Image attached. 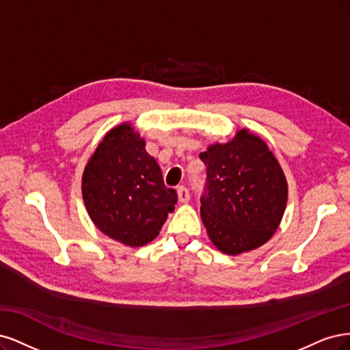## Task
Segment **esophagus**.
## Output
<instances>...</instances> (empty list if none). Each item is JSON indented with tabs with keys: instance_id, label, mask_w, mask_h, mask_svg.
<instances>
[{
	"instance_id": "1",
	"label": "esophagus",
	"mask_w": 350,
	"mask_h": 350,
	"mask_svg": "<svg viewBox=\"0 0 350 350\" xmlns=\"http://www.w3.org/2000/svg\"><path fill=\"white\" fill-rule=\"evenodd\" d=\"M177 196H178V200L182 202V204H186V202H189V199H190V191L186 186H178L177 187Z\"/></svg>"
}]
</instances>
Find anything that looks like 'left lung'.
Segmentation results:
<instances>
[{"label":"left lung","instance_id":"8db88e82","mask_svg":"<svg viewBox=\"0 0 350 350\" xmlns=\"http://www.w3.org/2000/svg\"><path fill=\"white\" fill-rule=\"evenodd\" d=\"M206 165L200 217L225 254L265 244L276 231L288 199L284 172L266 144L241 129L228 144L199 154Z\"/></svg>","mask_w":350,"mask_h":350}]
</instances>
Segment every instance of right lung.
Masks as SVG:
<instances>
[{"label": "right lung", "instance_id": "right-lung-1", "mask_svg": "<svg viewBox=\"0 0 350 350\" xmlns=\"http://www.w3.org/2000/svg\"><path fill=\"white\" fill-rule=\"evenodd\" d=\"M83 198L96 227L131 247L152 241L177 202L145 141L126 123L106 135L85 165Z\"/></svg>", "mask_w": 350, "mask_h": 350}]
</instances>
